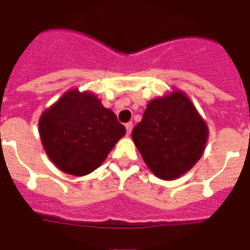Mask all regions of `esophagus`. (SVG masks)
<instances>
[{
    "mask_svg": "<svg viewBox=\"0 0 250 250\" xmlns=\"http://www.w3.org/2000/svg\"><path fill=\"white\" fill-rule=\"evenodd\" d=\"M125 127H126V132L130 135L132 131V123H127L126 125H125Z\"/></svg>",
    "mask_w": 250,
    "mask_h": 250,
    "instance_id": "esophagus-1",
    "label": "esophagus"
}]
</instances>
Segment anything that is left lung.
<instances>
[{"label":"left lung","instance_id":"1","mask_svg":"<svg viewBox=\"0 0 250 250\" xmlns=\"http://www.w3.org/2000/svg\"><path fill=\"white\" fill-rule=\"evenodd\" d=\"M131 136L152 173L163 180H173L202 158L208 126L190 99L176 90L147 104Z\"/></svg>","mask_w":250,"mask_h":250}]
</instances>
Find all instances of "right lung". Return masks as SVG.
I'll use <instances>...</instances> for the list:
<instances>
[{
    "mask_svg": "<svg viewBox=\"0 0 250 250\" xmlns=\"http://www.w3.org/2000/svg\"><path fill=\"white\" fill-rule=\"evenodd\" d=\"M39 131L50 160L63 173L83 176L103 164L126 130L92 92L74 89L42 112Z\"/></svg>",
    "mask_w": 250,
    "mask_h": 250,
    "instance_id": "1",
    "label": "right lung"
}]
</instances>
